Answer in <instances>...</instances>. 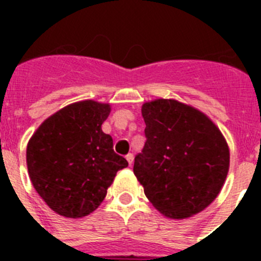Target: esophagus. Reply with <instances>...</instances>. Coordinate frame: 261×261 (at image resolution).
I'll use <instances>...</instances> for the list:
<instances>
[{
    "label": "esophagus",
    "instance_id": "1",
    "mask_svg": "<svg viewBox=\"0 0 261 261\" xmlns=\"http://www.w3.org/2000/svg\"><path fill=\"white\" fill-rule=\"evenodd\" d=\"M125 158H126V161H128L129 166H132V163H133V154H128V155H126Z\"/></svg>",
    "mask_w": 261,
    "mask_h": 261
}]
</instances>
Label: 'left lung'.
<instances>
[{
  "label": "left lung",
  "instance_id": "8db88e82",
  "mask_svg": "<svg viewBox=\"0 0 261 261\" xmlns=\"http://www.w3.org/2000/svg\"><path fill=\"white\" fill-rule=\"evenodd\" d=\"M144 149L133 172L151 204L170 218L204 211L229 171V147L208 117L172 99L142 106Z\"/></svg>",
  "mask_w": 261,
  "mask_h": 261
}]
</instances>
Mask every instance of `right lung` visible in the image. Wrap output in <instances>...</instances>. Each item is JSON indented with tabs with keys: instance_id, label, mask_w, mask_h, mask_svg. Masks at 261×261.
<instances>
[{
	"instance_id": "1",
	"label": "right lung",
	"mask_w": 261,
	"mask_h": 261,
	"mask_svg": "<svg viewBox=\"0 0 261 261\" xmlns=\"http://www.w3.org/2000/svg\"><path fill=\"white\" fill-rule=\"evenodd\" d=\"M110 105L84 100L41 124L27 145L32 186L52 211L78 218L98 208L126 159L102 130Z\"/></svg>"
}]
</instances>
